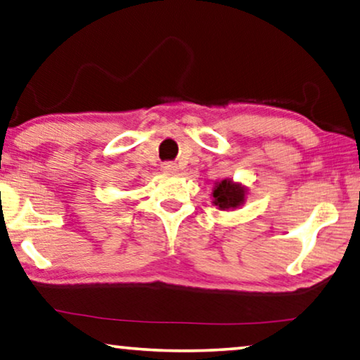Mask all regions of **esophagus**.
<instances>
[{"instance_id":"34e87169","label":"esophagus","mask_w":360,"mask_h":360,"mask_svg":"<svg viewBox=\"0 0 360 360\" xmlns=\"http://www.w3.org/2000/svg\"><path fill=\"white\" fill-rule=\"evenodd\" d=\"M162 169H163V173L174 174L176 171H178V165L173 163V162H165V163L162 165Z\"/></svg>"}]
</instances>
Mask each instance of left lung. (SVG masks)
I'll return each mask as SVG.
<instances>
[{
  "mask_svg": "<svg viewBox=\"0 0 360 360\" xmlns=\"http://www.w3.org/2000/svg\"><path fill=\"white\" fill-rule=\"evenodd\" d=\"M213 203L219 210H229V208H238L245 200V187L229 179H223L218 182L213 189Z\"/></svg>",
  "mask_w": 360,
  "mask_h": 360,
  "instance_id": "1",
  "label": "left lung"
}]
</instances>
